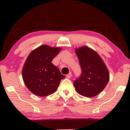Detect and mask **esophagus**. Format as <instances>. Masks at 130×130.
<instances>
[{
  "label": "esophagus",
  "instance_id": "34e87169",
  "mask_svg": "<svg viewBox=\"0 0 130 130\" xmlns=\"http://www.w3.org/2000/svg\"><path fill=\"white\" fill-rule=\"evenodd\" d=\"M72 73H69L68 74H67L66 75V77L67 78H68V79H70V78L72 77Z\"/></svg>",
  "mask_w": 130,
  "mask_h": 130
}]
</instances>
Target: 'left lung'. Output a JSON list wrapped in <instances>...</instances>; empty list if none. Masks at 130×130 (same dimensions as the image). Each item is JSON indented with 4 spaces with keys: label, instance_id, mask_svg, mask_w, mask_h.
<instances>
[{
    "label": "left lung",
    "instance_id": "left-lung-1",
    "mask_svg": "<svg viewBox=\"0 0 130 130\" xmlns=\"http://www.w3.org/2000/svg\"><path fill=\"white\" fill-rule=\"evenodd\" d=\"M82 74L74 82L76 91L83 96H95L104 89L109 80L108 69L100 56L87 46L76 48Z\"/></svg>",
    "mask_w": 130,
    "mask_h": 130
}]
</instances>
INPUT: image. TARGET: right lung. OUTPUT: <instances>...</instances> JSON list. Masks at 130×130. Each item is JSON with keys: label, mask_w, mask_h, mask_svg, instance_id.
<instances>
[{"label": "right lung", "mask_w": 130, "mask_h": 130, "mask_svg": "<svg viewBox=\"0 0 130 130\" xmlns=\"http://www.w3.org/2000/svg\"><path fill=\"white\" fill-rule=\"evenodd\" d=\"M61 50V47L42 45L28 56L22 68V78L25 86L34 95L46 96L53 94L65 77L51 63Z\"/></svg>", "instance_id": "obj_1"}]
</instances>
